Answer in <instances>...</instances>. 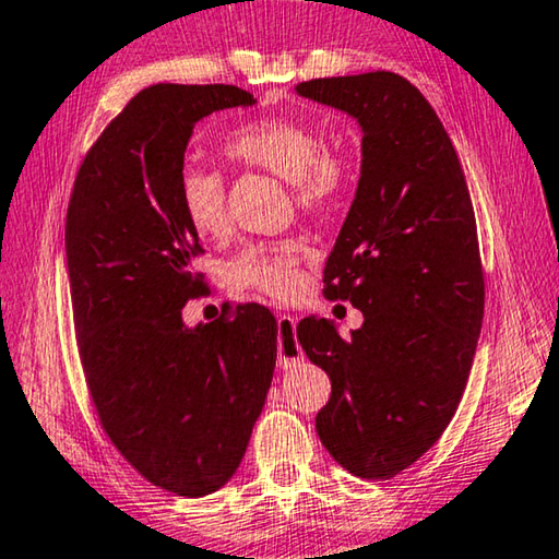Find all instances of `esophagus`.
<instances>
[{
	"mask_svg": "<svg viewBox=\"0 0 559 559\" xmlns=\"http://www.w3.org/2000/svg\"><path fill=\"white\" fill-rule=\"evenodd\" d=\"M306 357L296 337V318L278 316V367H290Z\"/></svg>",
	"mask_w": 559,
	"mask_h": 559,
	"instance_id": "obj_1",
	"label": "esophagus"
}]
</instances>
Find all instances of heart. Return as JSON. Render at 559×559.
<instances>
[{
  "label": "heart",
  "instance_id": "obj_1",
  "mask_svg": "<svg viewBox=\"0 0 559 559\" xmlns=\"http://www.w3.org/2000/svg\"><path fill=\"white\" fill-rule=\"evenodd\" d=\"M323 132L306 120L263 118L236 128L224 140V155L236 165L269 169L290 182L298 210L323 214L343 200L349 185V167L343 155L323 147ZM185 219L200 236H224L229 229L226 179L219 169L187 165L177 182ZM306 241L298 236L246 246L229 263L231 281L271 298L296 293L298 266L306 259Z\"/></svg>",
  "mask_w": 559,
  "mask_h": 559
}]
</instances>
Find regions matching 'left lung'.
<instances>
[{"mask_svg": "<svg viewBox=\"0 0 559 559\" xmlns=\"http://www.w3.org/2000/svg\"><path fill=\"white\" fill-rule=\"evenodd\" d=\"M296 93L362 128L357 192L323 283L365 323L349 337L325 318L296 328L333 382L316 429L345 471L386 480L439 441L466 390L486 298L476 216L449 132L400 73L313 79Z\"/></svg>", "mask_w": 559, "mask_h": 559, "instance_id": "obj_1", "label": "left lung"}]
</instances>
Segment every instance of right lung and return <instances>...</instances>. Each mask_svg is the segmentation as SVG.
Wrapping results in <instances>:
<instances>
[{
	"label": "right lung",
	"mask_w": 559,
	"mask_h": 559,
	"mask_svg": "<svg viewBox=\"0 0 559 559\" xmlns=\"http://www.w3.org/2000/svg\"><path fill=\"white\" fill-rule=\"evenodd\" d=\"M249 91L157 83L83 157L66 212L73 328L91 402L122 459L153 486L200 498L234 476L266 404L276 318L259 302L187 328L204 249L179 206L192 130Z\"/></svg>",
	"instance_id": "right-lung-1"
}]
</instances>
